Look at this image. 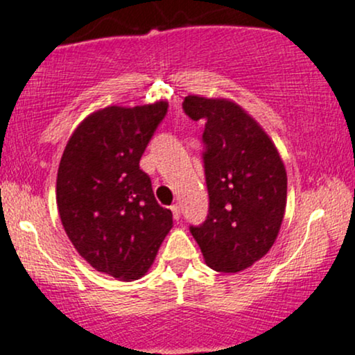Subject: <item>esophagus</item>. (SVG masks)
I'll list each match as a JSON object with an SVG mask.
<instances>
[{
	"label": "esophagus",
	"mask_w": 355,
	"mask_h": 355,
	"mask_svg": "<svg viewBox=\"0 0 355 355\" xmlns=\"http://www.w3.org/2000/svg\"><path fill=\"white\" fill-rule=\"evenodd\" d=\"M171 211H173V217L176 218V220H179V218H181V207H179L178 204L171 205Z\"/></svg>",
	"instance_id": "esophagus-1"
}]
</instances>
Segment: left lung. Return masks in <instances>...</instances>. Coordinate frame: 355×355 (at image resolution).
Wrapping results in <instances>:
<instances>
[{
    "instance_id": "8db88e82",
    "label": "left lung",
    "mask_w": 355,
    "mask_h": 355,
    "mask_svg": "<svg viewBox=\"0 0 355 355\" xmlns=\"http://www.w3.org/2000/svg\"><path fill=\"white\" fill-rule=\"evenodd\" d=\"M191 120L205 121L202 153L209 214L189 230L212 270L239 273L265 257L286 207V169L265 130L227 98L187 95Z\"/></svg>"
}]
</instances>
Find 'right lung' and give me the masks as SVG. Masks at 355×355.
Instances as JSON below:
<instances>
[{"mask_svg":"<svg viewBox=\"0 0 355 355\" xmlns=\"http://www.w3.org/2000/svg\"><path fill=\"white\" fill-rule=\"evenodd\" d=\"M168 102L107 107L77 126L57 171L55 198L64 230L97 271L121 282L141 278L173 227L139 169Z\"/></svg>","mask_w":355,"mask_h":355,"instance_id":"right-lung-1","label":"right lung"}]
</instances>
